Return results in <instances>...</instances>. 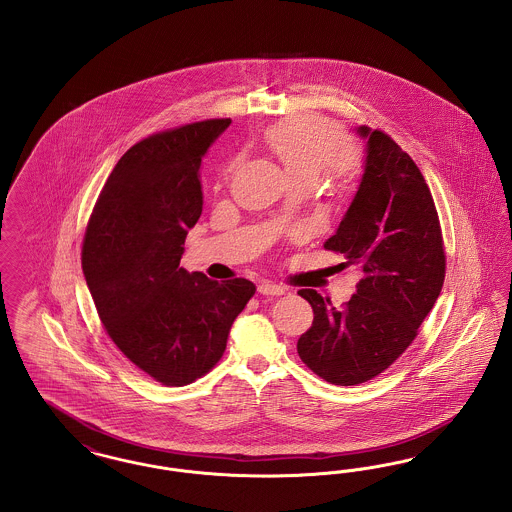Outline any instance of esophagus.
I'll return each instance as SVG.
<instances>
[{
    "instance_id": "esophagus-1",
    "label": "esophagus",
    "mask_w": 512,
    "mask_h": 512,
    "mask_svg": "<svg viewBox=\"0 0 512 512\" xmlns=\"http://www.w3.org/2000/svg\"><path fill=\"white\" fill-rule=\"evenodd\" d=\"M259 293L276 297V295H284L286 288H282V286H278V284H272V282H263V284L259 286Z\"/></svg>"
}]
</instances>
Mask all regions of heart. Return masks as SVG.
<instances>
[{
  "mask_svg": "<svg viewBox=\"0 0 512 512\" xmlns=\"http://www.w3.org/2000/svg\"><path fill=\"white\" fill-rule=\"evenodd\" d=\"M265 142L293 182L315 180L320 171H324L336 188L345 190L361 171L357 151L340 147V128L317 115L295 117L270 128ZM232 167L234 163L228 171H232Z\"/></svg>",
  "mask_w": 512,
  "mask_h": 512,
  "instance_id": "1",
  "label": "heart"
}]
</instances>
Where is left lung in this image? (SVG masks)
Listing matches in <instances>:
<instances>
[{"label":"left lung","instance_id":"obj_1","mask_svg":"<svg viewBox=\"0 0 512 512\" xmlns=\"http://www.w3.org/2000/svg\"><path fill=\"white\" fill-rule=\"evenodd\" d=\"M355 132L365 142L363 176L324 247L343 253L363 278L343 309L315 290H299L315 318L297 353L336 386L384 372L413 343L445 278L438 211L418 167L388 134L368 126Z\"/></svg>","mask_w":512,"mask_h":512}]
</instances>
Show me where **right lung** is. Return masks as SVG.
I'll return each mask as SVG.
<instances>
[{"label":"right lung","mask_w":512,"mask_h":512,"mask_svg":"<svg viewBox=\"0 0 512 512\" xmlns=\"http://www.w3.org/2000/svg\"><path fill=\"white\" fill-rule=\"evenodd\" d=\"M230 122H194L130 147L84 236L82 270L109 338L165 386L192 384L219 363L255 293L244 278L215 282L180 267L203 209L201 159Z\"/></svg>","instance_id":"add662e5"}]
</instances>
